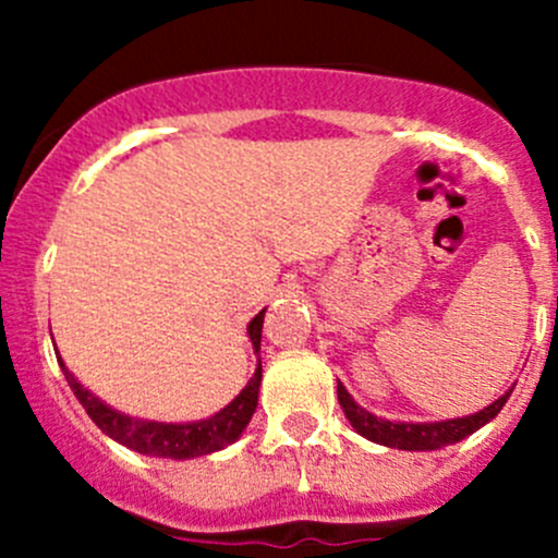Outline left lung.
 Wrapping results in <instances>:
<instances>
[{"label": "left lung", "instance_id": "8db88e82", "mask_svg": "<svg viewBox=\"0 0 558 558\" xmlns=\"http://www.w3.org/2000/svg\"><path fill=\"white\" fill-rule=\"evenodd\" d=\"M510 393H513V388H508L502 397L494 399L488 408L477 410V413H470V415H461V418L421 421V424H413V421L378 418L375 413L364 410L362 404L353 402L348 388L337 380V399H340L342 413H345V418L351 421L353 429H356L362 437H367V440L378 442V446L399 448V451H437V448L461 442L464 437H470L472 432H477L481 426H486L488 421L497 418V413L505 408Z\"/></svg>", "mask_w": 558, "mask_h": 558}]
</instances>
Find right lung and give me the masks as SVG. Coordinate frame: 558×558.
<instances>
[{
    "label": "right lung",
    "instance_id": "right-lung-1",
    "mask_svg": "<svg viewBox=\"0 0 558 558\" xmlns=\"http://www.w3.org/2000/svg\"><path fill=\"white\" fill-rule=\"evenodd\" d=\"M264 307L256 318L247 324V337L253 342V351L258 353L262 348V326H264ZM61 373H64L66 384L75 391L77 402L86 408L88 418L105 432L107 437H112L121 446L132 448V451L145 453V456H159V459H196V456L216 453L221 448L232 446L234 440H240V435L245 432V426L251 424V415L256 413L258 404V386H262V359L256 364V373L247 380V386L227 408L218 410L216 415L202 421H185V424H167V421H148V418H134V415L121 413V410L105 404L97 393H92L88 388H83L81 380L66 369V364L61 362Z\"/></svg>",
    "mask_w": 558,
    "mask_h": 558
}]
</instances>
